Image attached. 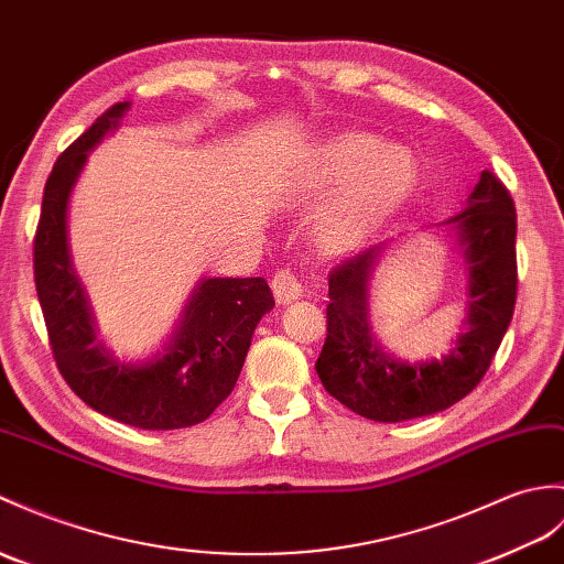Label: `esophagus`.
Listing matches in <instances>:
<instances>
[{
  "label": "esophagus",
  "mask_w": 564,
  "mask_h": 564,
  "mask_svg": "<svg viewBox=\"0 0 564 564\" xmlns=\"http://www.w3.org/2000/svg\"><path fill=\"white\" fill-rule=\"evenodd\" d=\"M271 291L276 295L279 303L285 305L300 297V293H303V283H300V276L293 269H279L271 279Z\"/></svg>",
  "instance_id": "obj_1"
}]
</instances>
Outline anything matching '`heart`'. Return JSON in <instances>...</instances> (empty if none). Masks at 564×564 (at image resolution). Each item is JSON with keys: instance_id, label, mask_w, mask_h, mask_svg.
<instances>
[{"instance_id": "1", "label": "heart", "mask_w": 564, "mask_h": 564, "mask_svg": "<svg viewBox=\"0 0 564 564\" xmlns=\"http://www.w3.org/2000/svg\"><path fill=\"white\" fill-rule=\"evenodd\" d=\"M417 182L411 151L387 147L370 134H348L322 149L307 175L314 199L346 192L322 220V242L329 250L356 245L409 199Z\"/></svg>"}]
</instances>
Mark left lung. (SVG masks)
I'll list each match as a JSON object with an SVG mask.
<instances>
[{"instance_id": "left-lung-1", "label": "left lung", "mask_w": 564, "mask_h": 564, "mask_svg": "<svg viewBox=\"0 0 564 564\" xmlns=\"http://www.w3.org/2000/svg\"><path fill=\"white\" fill-rule=\"evenodd\" d=\"M468 264L466 334L449 356L401 362L377 346L368 317V281L387 242L344 257L329 271L326 341L317 358L324 389L377 423H401L449 409L486 377L517 303V212L509 189L482 170L468 206L449 218Z\"/></svg>"}]
</instances>
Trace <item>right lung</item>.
Returning a JSON list of instances; mask_svg holds the SVG:
<instances>
[{"label":"right lung","instance_id":"1","mask_svg":"<svg viewBox=\"0 0 564 564\" xmlns=\"http://www.w3.org/2000/svg\"><path fill=\"white\" fill-rule=\"evenodd\" d=\"M129 108L115 102L64 151L45 182L33 240L35 291L64 382L90 409L141 430L206 421L230 397L261 314L276 300L264 279H206L196 288L165 356L115 360L94 334L82 283L67 252V199L90 151Z\"/></svg>","mask_w":564,"mask_h":564}]
</instances>
